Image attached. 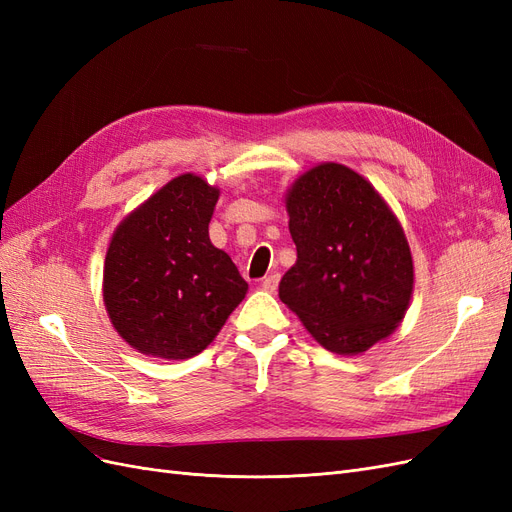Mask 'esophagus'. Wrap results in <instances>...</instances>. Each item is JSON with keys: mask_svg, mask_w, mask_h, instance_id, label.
Segmentation results:
<instances>
[{"mask_svg": "<svg viewBox=\"0 0 512 512\" xmlns=\"http://www.w3.org/2000/svg\"><path fill=\"white\" fill-rule=\"evenodd\" d=\"M277 284H280V275H277V273H271V275H267V277H265V280H262V282H260L262 290H267V292H275Z\"/></svg>", "mask_w": 512, "mask_h": 512, "instance_id": "34e87169", "label": "esophagus"}]
</instances>
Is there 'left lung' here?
Instances as JSON below:
<instances>
[{
	"label": "left lung",
	"mask_w": 512,
	"mask_h": 512,
	"mask_svg": "<svg viewBox=\"0 0 512 512\" xmlns=\"http://www.w3.org/2000/svg\"><path fill=\"white\" fill-rule=\"evenodd\" d=\"M297 262L280 299L316 342L361 354L404 320L414 262L397 215L365 177L337 162L316 164L286 192Z\"/></svg>",
	"instance_id": "obj_1"
}]
</instances>
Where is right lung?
Instances as JSON below:
<instances>
[{
  "mask_svg": "<svg viewBox=\"0 0 512 512\" xmlns=\"http://www.w3.org/2000/svg\"><path fill=\"white\" fill-rule=\"evenodd\" d=\"M220 190L185 173L121 220L104 258L102 297L123 342L183 361L203 352L247 292L235 262L209 239Z\"/></svg>",
  "mask_w": 512,
  "mask_h": 512,
  "instance_id": "right-lung-1",
  "label": "right lung"
}]
</instances>
